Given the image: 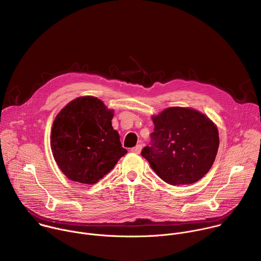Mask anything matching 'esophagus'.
<instances>
[{
  "mask_svg": "<svg viewBox=\"0 0 261 261\" xmlns=\"http://www.w3.org/2000/svg\"><path fill=\"white\" fill-rule=\"evenodd\" d=\"M141 150H142V145L141 144H137L136 146L131 148V152L134 153V154H139L141 152Z\"/></svg>",
  "mask_w": 261,
  "mask_h": 261,
  "instance_id": "obj_1",
  "label": "esophagus"
}]
</instances>
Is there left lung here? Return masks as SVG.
<instances>
[{
	"mask_svg": "<svg viewBox=\"0 0 261 261\" xmlns=\"http://www.w3.org/2000/svg\"><path fill=\"white\" fill-rule=\"evenodd\" d=\"M152 145L141 156L165 182L190 185L203 177L216 159L219 133L216 124L190 107H168L152 116Z\"/></svg>",
	"mask_w": 261,
	"mask_h": 261,
	"instance_id": "left-lung-1",
	"label": "left lung"
}]
</instances>
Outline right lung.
I'll list each match as a JSON object with an SVG mask.
<instances>
[{
    "instance_id": "add662e5",
    "label": "right lung",
    "mask_w": 261,
    "mask_h": 261,
    "mask_svg": "<svg viewBox=\"0 0 261 261\" xmlns=\"http://www.w3.org/2000/svg\"><path fill=\"white\" fill-rule=\"evenodd\" d=\"M114 109L98 98L84 96L57 115L50 135L54 158L71 180L94 185L127 154L113 128Z\"/></svg>"
}]
</instances>
